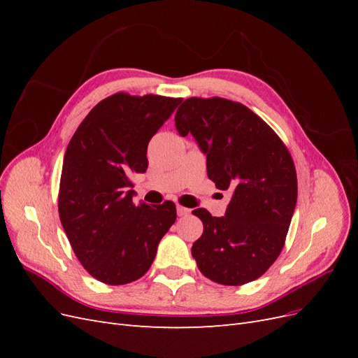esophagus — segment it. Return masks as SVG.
Listing matches in <instances>:
<instances>
[{
	"label": "esophagus",
	"instance_id": "34e87169",
	"mask_svg": "<svg viewBox=\"0 0 358 358\" xmlns=\"http://www.w3.org/2000/svg\"><path fill=\"white\" fill-rule=\"evenodd\" d=\"M176 210H178V215H179V216H187V215L191 212L188 208H183V206H178Z\"/></svg>",
	"mask_w": 358,
	"mask_h": 358
}]
</instances>
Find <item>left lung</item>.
Segmentation results:
<instances>
[{
	"label": "left lung",
	"instance_id": "left-lung-1",
	"mask_svg": "<svg viewBox=\"0 0 358 358\" xmlns=\"http://www.w3.org/2000/svg\"><path fill=\"white\" fill-rule=\"evenodd\" d=\"M175 121L182 137L197 140L216 188L231 191L222 218L192 210L203 234L191 254L216 284L252 282L276 262L294 213L297 175L289 150L251 109L221 96L187 99Z\"/></svg>",
	"mask_w": 358,
	"mask_h": 358
}]
</instances>
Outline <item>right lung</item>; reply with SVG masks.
Listing matches in <instances>:
<instances>
[{
	"instance_id": "1",
	"label": "right lung",
	"mask_w": 358,
	"mask_h": 358,
	"mask_svg": "<svg viewBox=\"0 0 358 358\" xmlns=\"http://www.w3.org/2000/svg\"><path fill=\"white\" fill-rule=\"evenodd\" d=\"M182 99L116 92L76 129L62 162L58 212L73 251L92 278L124 285L142 278L176 221L167 200L134 203L131 176L148 169V143Z\"/></svg>"
}]
</instances>
